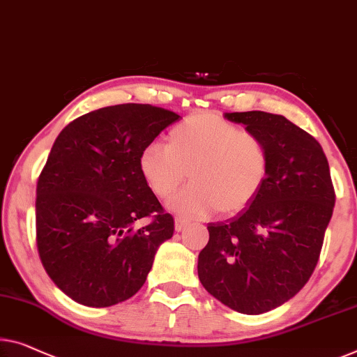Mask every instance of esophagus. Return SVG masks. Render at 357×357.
<instances>
[{"instance_id": "esophagus-1", "label": "esophagus", "mask_w": 357, "mask_h": 357, "mask_svg": "<svg viewBox=\"0 0 357 357\" xmlns=\"http://www.w3.org/2000/svg\"><path fill=\"white\" fill-rule=\"evenodd\" d=\"M188 226H189L188 220H183V218H176V220H174V229H176L178 232L184 231Z\"/></svg>"}]
</instances>
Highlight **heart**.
<instances>
[{
  "instance_id": "1",
  "label": "heart",
  "mask_w": 357,
  "mask_h": 357,
  "mask_svg": "<svg viewBox=\"0 0 357 357\" xmlns=\"http://www.w3.org/2000/svg\"><path fill=\"white\" fill-rule=\"evenodd\" d=\"M139 172L158 199H169L189 174L192 184L168 204L179 216L234 215L261 192L271 152L257 132L215 114H195L169 130L167 147L153 142L141 152Z\"/></svg>"
}]
</instances>
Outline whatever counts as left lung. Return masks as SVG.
Here are the masks:
<instances>
[{
  "mask_svg": "<svg viewBox=\"0 0 357 357\" xmlns=\"http://www.w3.org/2000/svg\"><path fill=\"white\" fill-rule=\"evenodd\" d=\"M263 136L271 172L261 192L225 222H210L199 279L222 305L263 314L300 291L314 271L335 190L326 153L310 132L261 110L225 114Z\"/></svg>",
  "mask_w": 357,
  "mask_h": 357,
  "instance_id": "8db88e82",
  "label": "left lung"
}]
</instances>
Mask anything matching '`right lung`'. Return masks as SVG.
<instances>
[{
	"mask_svg": "<svg viewBox=\"0 0 357 357\" xmlns=\"http://www.w3.org/2000/svg\"><path fill=\"white\" fill-rule=\"evenodd\" d=\"M178 119L149 104L110 105L54 141L36 184V247L51 280L79 305L131 298L173 237V216L141 176L139 155ZM142 217L148 225L135 228Z\"/></svg>",
	"mask_w": 357,
	"mask_h": 357,
	"instance_id": "add662e5",
	"label": "right lung"
}]
</instances>
